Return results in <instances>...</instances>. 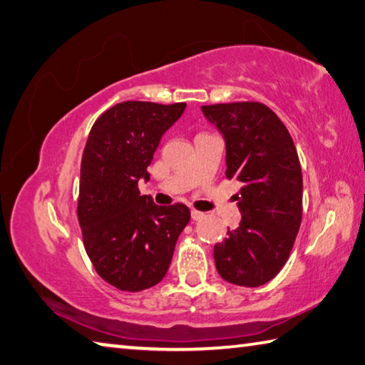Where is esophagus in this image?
<instances>
[{
  "mask_svg": "<svg viewBox=\"0 0 365 365\" xmlns=\"http://www.w3.org/2000/svg\"><path fill=\"white\" fill-rule=\"evenodd\" d=\"M190 216H192L194 221H199V220H202L205 215H203L202 212H199V210H192V212H190Z\"/></svg>",
  "mask_w": 365,
  "mask_h": 365,
  "instance_id": "esophagus-1",
  "label": "esophagus"
}]
</instances>
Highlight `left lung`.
<instances>
[{
	"label": "left lung",
	"instance_id": "left-lung-1",
	"mask_svg": "<svg viewBox=\"0 0 365 365\" xmlns=\"http://www.w3.org/2000/svg\"><path fill=\"white\" fill-rule=\"evenodd\" d=\"M226 140V178L242 189L237 229L215 245L220 276L240 287H259L282 269L303 216L302 165L289 130L261 102L202 106Z\"/></svg>",
	"mask_w": 365,
	"mask_h": 365
}]
</instances>
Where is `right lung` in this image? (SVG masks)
Here are the masks:
<instances>
[{
  "instance_id": "right-lung-1",
  "label": "right lung",
  "mask_w": 365,
  "mask_h": 365,
  "mask_svg": "<svg viewBox=\"0 0 365 365\" xmlns=\"http://www.w3.org/2000/svg\"><path fill=\"white\" fill-rule=\"evenodd\" d=\"M186 104L126 101L94 121L81 157L78 222L96 272L123 292L157 285L168 271L190 212L182 203L160 207L140 195L139 179L165 131Z\"/></svg>"
}]
</instances>
